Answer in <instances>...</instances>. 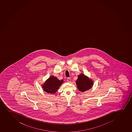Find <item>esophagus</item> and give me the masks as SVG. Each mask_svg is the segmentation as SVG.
<instances>
[{"mask_svg": "<svg viewBox=\"0 0 132 132\" xmlns=\"http://www.w3.org/2000/svg\"><path fill=\"white\" fill-rule=\"evenodd\" d=\"M67 81H68V82H70L71 81V79H70V78H67Z\"/></svg>", "mask_w": 132, "mask_h": 132, "instance_id": "1", "label": "esophagus"}]
</instances>
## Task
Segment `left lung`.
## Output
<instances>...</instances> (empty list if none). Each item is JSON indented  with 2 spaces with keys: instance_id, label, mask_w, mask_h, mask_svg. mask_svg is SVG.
I'll list each match as a JSON object with an SVG mask.
<instances>
[{
  "instance_id": "left-lung-1",
  "label": "left lung",
  "mask_w": 132,
  "mask_h": 132,
  "mask_svg": "<svg viewBox=\"0 0 132 132\" xmlns=\"http://www.w3.org/2000/svg\"><path fill=\"white\" fill-rule=\"evenodd\" d=\"M76 84L78 90L81 92H84L92 87L93 81L86 75L81 74L78 75Z\"/></svg>"
}]
</instances>
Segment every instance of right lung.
<instances>
[{"label": "right lung", "mask_w": 132, "mask_h": 132, "mask_svg": "<svg viewBox=\"0 0 132 132\" xmlns=\"http://www.w3.org/2000/svg\"><path fill=\"white\" fill-rule=\"evenodd\" d=\"M63 82V80H59L56 77L52 75L44 82L42 88L44 91L48 93L54 94Z\"/></svg>", "instance_id": "add662e5"}]
</instances>
